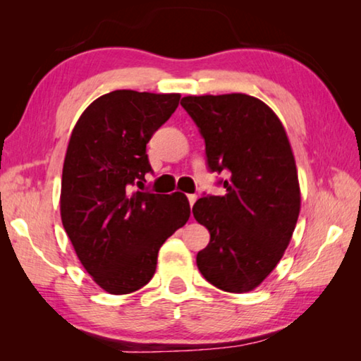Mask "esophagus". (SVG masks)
I'll return each mask as SVG.
<instances>
[{"label": "esophagus", "instance_id": "34e87169", "mask_svg": "<svg viewBox=\"0 0 361 361\" xmlns=\"http://www.w3.org/2000/svg\"><path fill=\"white\" fill-rule=\"evenodd\" d=\"M188 200H189V205H194L195 204V200H197V195H195V194H189L188 195Z\"/></svg>", "mask_w": 361, "mask_h": 361}]
</instances>
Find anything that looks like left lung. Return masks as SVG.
<instances>
[{
	"instance_id": "obj_1",
	"label": "left lung",
	"mask_w": 361,
	"mask_h": 361,
	"mask_svg": "<svg viewBox=\"0 0 361 361\" xmlns=\"http://www.w3.org/2000/svg\"><path fill=\"white\" fill-rule=\"evenodd\" d=\"M205 142L207 167L224 195L204 194L192 207L210 242L197 253L207 282L247 293L274 271L291 240L301 209L295 157L282 122L245 94L183 97Z\"/></svg>"
}]
</instances>
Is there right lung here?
<instances>
[{"mask_svg": "<svg viewBox=\"0 0 361 361\" xmlns=\"http://www.w3.org/2000/svg\"><path fill=\"white\" fill-rule=\"evenodd\" d=\"M180 94L114 90L85 108L66 149L60 215L79 261L103 290L127 295L149 282L157 253L191 215L185 194L142 189L146 145Z\"/></svg>", "mask_w": 361, "mask_h": 361, "instance_id": "1", "label": "right lung"}]
</instances>
